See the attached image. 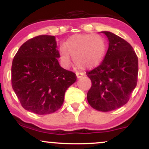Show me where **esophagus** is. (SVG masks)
Wrapping results in <instances>:
<instances>
[{
  "label": "esophagus",
  "instance_id": "34e87169",
  "mask_svg": "<svg viewBox=\"0 0 149 149\" xmlns=\"http://www.w3.org/2000/svg\"><path fill=\"white\" fill-rule=\"evenodd\" d=\"M76 76H77V78H81L82 76H83V73H81V72H76Z\"/></svg>",
  "mask_w": 149,
  "mask_h": 149
}]
</instances>
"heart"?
Masks as SVG:
<instances>
[{"mask_svg": "<svg viewBox=\"0 0 149 149\" xmlns=\"http://www.w3.org/2000/svg\"><path fill=\"white\" fill-rule=\"evenodd\" d=\"M107 44L102 36L95 34H77L71 36L60 48V59L69 66L71 57L78 66L90 69L104 59Z\"/></svg>", "mask_w": 149, "mask_h": 149, "instance_id": "heart-1", "label": "heart"}]
</instances>
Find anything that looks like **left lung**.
Listing matches in <instances>:
<instances>
[{
  "instance_id": "8db88e82",
  "label": "left lung",
  "mask_w": 149,
  "mask_h": 149,
  "mask_svg": "<svg viewBox=\"0 0 149 149\" xmlns=\"http://www.w3.org/2000/svg\"><path fill=\"white\" fill-rule=\"evenodd\" d=\"M109 49L100 65L87 72L92 86L87 94L93 109L102 112L127 104L137 84L138 57L129 42L109 31Z\"/></svg>"
}]
</instances>
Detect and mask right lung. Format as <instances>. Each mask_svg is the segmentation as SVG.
<instances>
[{
  "label": "right lung",
  "mask_w": 149,
  "mask_h": 149,
  "mask_svg": "<svg viewBox=\"0 0 149 149\" xmlns=\"http://www.w3.org/2000/svg\"><path fill=\"white\" fill-rule=\"evenodd\" d=\"M59 57L54 36H38L18 49L12 64V87L26 110L45 115L62 106L65 92L77 77L61 67Z\"/></svg>",
  "instance_id": "right-lung-1"
}]
</instances>
